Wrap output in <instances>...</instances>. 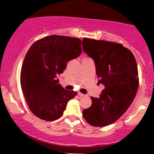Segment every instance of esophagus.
<instances>
[{
	"label": "esophagus",
	"instance_id": "1",
	"mask_svg": "<svg viewBox=\"0 0 154 154\" xmlns=\"http://www.w3.org/2000/svg\"><path fill=\"white\" fill-rule=\"evenodd\" d=\"M78 95H79V96H80V97H85V96H87V95H86L82 94V93H78Z\"/></svg>",
	"mask_w": 154,
	"mask_h": 154
}]
</instances>
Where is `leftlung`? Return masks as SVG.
Returning <instances> with one entry per match:
<instances>
[{
  "label": "left lung",
  "instance_id": "8db88e82",
  "mask_svg": "<svg viewBox=\"0 0 154 154\" xmlns=\"http://www.w3.org/2000/svg\"><path fill=\"white\" fill-rule=\"evenodd\" d=\"M82 48L94 60L97 85L103 86L99 98L91 97L83 117L94 127L107 126L119 119L135 98L139 85L135 58L122 44L106 40L84 38Z\"/></svg>",
  "mask_w": 154,
  "mask_h": 154
}]
</instances>
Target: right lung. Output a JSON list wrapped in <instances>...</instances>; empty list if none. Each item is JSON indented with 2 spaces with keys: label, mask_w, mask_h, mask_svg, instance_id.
Instances as JSON below:
<instances>
[{
  "label": "right lung",
  "mask_w": 154,
  "mask_h": 154,
  "mask_svg": "<svg viewBox=\"0 0 154 154\" xmlns=\"http://www.w3.org/2000/svg\"><path fill=\"white\" fill-rule=\"evenodd\" d=\"M82 40L61 35H50L32 45L23 61L21 88L29 109L45 121L62 116L67 102L77 92L65 90L59 83L67 62L82 53Z\"/></svg>",
  "instance_id": "right-lung-1"
}]
</instances>
